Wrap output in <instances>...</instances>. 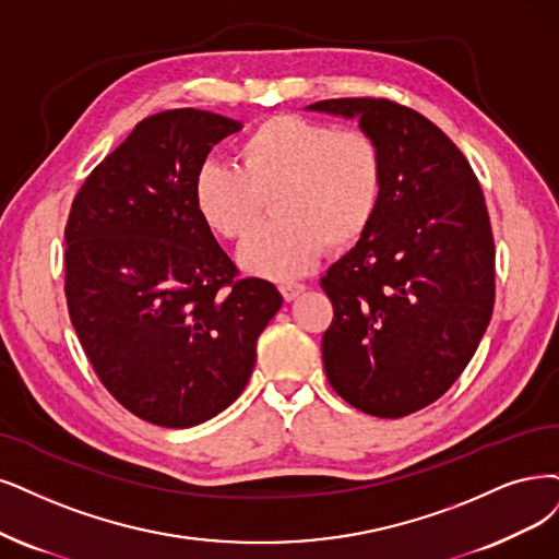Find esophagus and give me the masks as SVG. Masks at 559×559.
<instances>
[{
  "instance_id": "obj_1",
  "label": "esophagus",
  "mask_w": 559,
  "mask_h": 559,
  "mask_svg": "<svg viewBox=\"0 0 559 559\" xmlns=\"http://www.w3.org/2000/svg\"><path fill=\"white\" fill-rule=\"evenodd\" d=\"M278 290H281V295H283V299H285V301H295V299L306 290V285H304V283L285 281V283H281V285H278Z\"/></svg>"
}]
</instances>
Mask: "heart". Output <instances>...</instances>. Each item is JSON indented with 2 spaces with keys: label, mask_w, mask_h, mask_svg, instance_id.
<instances>
[{
  "label": "heart",
  "mask_w": 559,
  "mask_h": 559,
  "mask_svg": "<svg viewBox=\"0 0 559 559\" xmlns=\"http://www.w3.org/2000/svg\"><path fill=\"white\" fill-rule=\"evenodd\" d=\"M382 193L384 156L373 135L297 115L264 119L237 144V165L206 160L193 177L195 212L223 239H246L272 202L276 221L243 243L239 264L274 281L306 274L324 246L359 243Z\"/></svg>",
  "instance_id": "b5f03b06"
}]
</instances>
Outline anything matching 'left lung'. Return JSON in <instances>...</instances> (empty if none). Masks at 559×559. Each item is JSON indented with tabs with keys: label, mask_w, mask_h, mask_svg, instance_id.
<instances>
[{
	"label": "left lung",
	"mask_w": 559,
	"mask_h": 559,
	"mask_svg": "<svg viewBox=\"0 0 559 559\" xmlns=\"http://www.w3.org/2000/svg\"><path fill=\"white\" fill-rule=\"evenodd\" d=\"M306 110L357 119L384 156L373 227L320 281L334 304L322 361L343 401L399 419L459 380L490 322L495 243L484 191L456 144L417 110L386 98Z\"/></svg>",
	"instance_id": "obj_1"
}]
</instances>
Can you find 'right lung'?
Listing matches in <instances>:
<instances>
[{"mask_svg":"<svg viewBox=\"0 0 559 559\" xmlns=\"http://www.w3.org/2000/svg\"><path fill=\"white\" fill-rule=\"evenodd\" d=\"M241 121L195 108L152 115L78 191L67 304L98 380L135 417L189 428L235 403L283 304L237 266L195 212L193 177Z\"/></svg>","mask_w":559,"mask_h":559,"instance_id":"obj_1","label":"right lung"}]
</instances>
